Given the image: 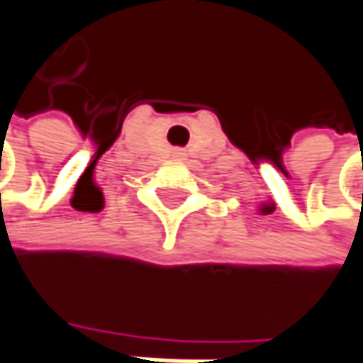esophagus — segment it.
<instances>
[{
    "instance_id": "obj_1",
    "label": "esophagus",
    "mask_w": 363,
    "mask_h": 363,
    "mask_svg": "<svg viewBox=\"0 0 363 363\" xmlns=\"http://www.w3.org/2000/svg\"><path fill=\"white\" fill-rule=\"evenodd\" d=\"M174 158H184V152L182 150H174Z\"/></svg>"
}]
</instances>
